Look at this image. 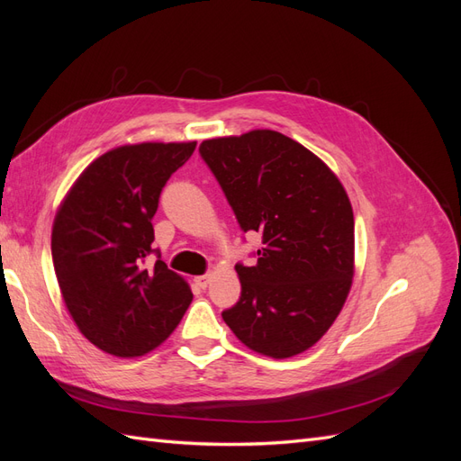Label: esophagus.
<instances>
[{
    "mask_svg": "<svg viewBox=\"0 0 461 461\" xmlns=\"http://www.w3.org/2000/svg\"><path fill=\"white\" fill-rule=\"evenodd\" d=\"M209 275H198V276H194V283H196L200 288H205L207 285H209Z\"/></svg>",
    "mask_w": 461,
    "mask_h": 461,
    "instance_id": "esophagus-1",
    "label": "esophagus"
}]
</instances>
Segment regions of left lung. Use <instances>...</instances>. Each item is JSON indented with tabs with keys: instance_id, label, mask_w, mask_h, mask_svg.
I'll use <instances>...</instances> for the list:
<instances>
[{
	"instance_id": "left-lung-1",
	"label": "left lung",
	"mask_w": 461,
	"mask_h": 461,
	"mask_svg": "<svg viewBox=\"0 0 461 461\" xmlns=\"http://www.w3.org/2000/svg\"><path fill=\"white\" fill-rule=\"evenodd\" d=\"M200 153L244 232L261 234L254 267L236 265L240 300L222 319L275 359L312 348L339 317L354 276V212L315 153L276 131L212 138Z\"/></svg>"
}]
</instances>
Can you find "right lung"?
I'll use <instances>...</instances> for the list:
<instances>
[{
  "mask_svg": "<svg viewBox=\"0 0 461 461\" xmlns=\"http://www.w3.org/2000/svg\"><path fill=\"white\" fill-rule=\"evenodd\" d=\"M196 142H144L92 161L61 202L51 256L68 313L78 330L117 357L151 352L176 329L192 302L183 276L153 249L151 219L169 176Z\"/></svg>",
  "mask_w": 461,
  "mask_h": 461,
  "instance_id": "add662e5",
  "label": "right lung"
}]
</instances>
